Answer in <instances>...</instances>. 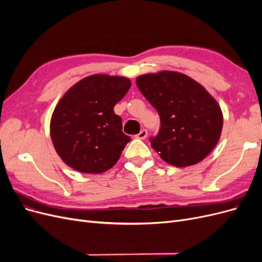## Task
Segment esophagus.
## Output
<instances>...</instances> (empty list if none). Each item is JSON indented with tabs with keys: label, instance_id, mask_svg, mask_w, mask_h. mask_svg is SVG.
<instances>
[{
	"label": "esophagus",
	"instance_id": "1",
	"mask_svg": "<svg viewBox=\"0 0 262 262\" xmlns=\"http://www.w3.org/2000/svg\"><path fill=\"white\" fill-rule=\"evenodd\" d=\"M146 137H147V130H145V129L141 130L140 133L137 134V136H136V138H138V139H140V140H144Z\"/></svg>",
	"mask_w": 262,
	"mask_h": 262
}]
</instances>
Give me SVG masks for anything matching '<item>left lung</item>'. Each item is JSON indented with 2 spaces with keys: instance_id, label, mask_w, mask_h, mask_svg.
<instances>
[{
  "instance_id": "left-lung-1",
  "label": "left lung",
  "mask_w": 262,
  "mask_h": 262,
  "mask_svg": "<svg viewBox=\"0 0 262 262\" xmlns=\"http://www.w3.org/2000/svg\"><path fill=\"white\" fill-rule=\"evenodd\" d=\"M137 86L160 115L161 129L149 141L162 160L187 167L212 152L223 115L202 85L182 73L162 71L137 77Z\"/></svg>"
}]
</instances>
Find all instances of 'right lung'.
Wrapping results in <instances>:
<instances>
[{"instance_id": "1", "label": "right lung", "mask_w": 262, "mask_h": 262, "mask_svg": "<svg viewBox=\"0 0 262 262\" xmlns=\"http://www.w3.org/2000/svg\"><path fill=\"white\" fill-rule=\"evenodd\" d=\"M131 87L129 78L95 74L77 82L54 108L50 134L58 155L71 168L100 173L118 162L131 138L114 112Z\"/></svg>"}]
</instances>
